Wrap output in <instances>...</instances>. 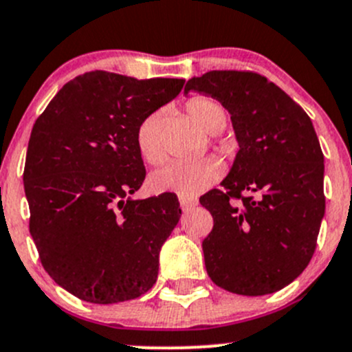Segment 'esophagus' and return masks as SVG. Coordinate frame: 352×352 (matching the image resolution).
Here are the masks:
<instances>
[{
    "label": "esophagus",
    "instance_id": "1",
    "mask_svg": "<svg viewBox=\"0 0 352 352\" xmlns=\"http://www.w3.org/2000/svg\"><path fill=\"white\" fill-rule=\"evenodd\" d=\"M179 202H180V208H182L184 211H189V209H192L194 206H197L196 199L189 196H179Z\"/></svg>",
    "mask_w": 352,
    "mask_h": 352
}]
</instances>
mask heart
Returning a JSON list of instances; mask_svg holds the SVG:
<instances>
[{
  "label": "heart",
  "instance_id": "heart-1",
  "mask_svg": "<svg viewBox=\"0 0 352 352\" xmlns=\"http://www.w3.org/2000/svg\"><path fill=\"white\" fill-rule=\"evenodd\" d=\"M187 116L201 129L209 134L221 133L228 122V112L225 105L208 95H197L189 98L184 105ZM163 112L148 113L136 129V144L141 156L150 165H160L165 160V146L162 138ZM221 175V165L214 158H202L189 163H172L151 173L150 189L156 194L179 192L184 196L197 194L208 189Z\"/></svg>",
  "mask_w": 352,
  "mask_h": 352
}]
</instances>
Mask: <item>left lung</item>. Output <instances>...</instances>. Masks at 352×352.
<instances>
[{"label":"left lung","instance_id":"8db88e82","mask_svg":"<svg viewBox=\"0 0 352 352\" xmlns=\"http://www.w3.org/2000/svg\"><path fill=\"white\" fill-rule=\"evenodd\" d=\"M232 113L239 153L223 189L199 202L211 212L206 271L230 293L261 296L298 278L314 257L325 212L324 153L310 117L254 71H209L187 81Z\"/></svg>","mask_w":352,"mask_h":352}]
</instances>
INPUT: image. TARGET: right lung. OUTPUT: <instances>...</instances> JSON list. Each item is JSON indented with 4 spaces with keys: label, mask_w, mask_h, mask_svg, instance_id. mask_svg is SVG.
Here are the masks:
<instances>
[{
    "label": "right lung",
    "mask_w": 352,
    "mask_h": 352,
    "mask_svg": "<svg viewBox=\"0 0 352 352\" xmlns=\"http://www.w3.org/2000/svg\"><path fill=\"white\" fill-rule=\"evenodd\" d=\"M184 83L90 71L66 83L32 127L28 228L45 272L80 300L119 303L156 283L160 248L182 211L170 192L129 199L146 177L136 129Z\"/></svg>",
    "instance_id": "1"
}]
</instances>
